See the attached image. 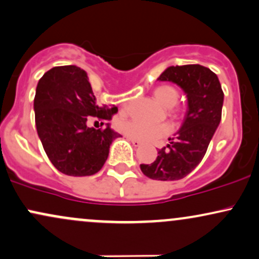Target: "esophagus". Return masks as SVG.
I'll return each instance as SVG.
<instances>
[{"mask_svg":"<svg viewBox=\"0 0 259 259\" xmlns=\"http://www.w3.org/2000/svg\"><path fill=\"white\" fill-rule=\"evenodd\" d=\"M126 139H127V141H130L133 144V146H135V147H139L140 145H141V142L140 141H138V140H135V139H132V138H127L126 136Z\"/></svg>","mask_w":259,"mask_h":259,"instance_id":"34e87169","label":"esophagus"}]
</instances>
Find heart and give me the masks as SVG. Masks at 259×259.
Masks as SVG:
<instances>
[{
  "label": "heart",
  "mask_w": 259,
  "mask_h": 259,
  "mask_svg": "<svg viewBox=\"0 0 259 259\" xmlns=\"http://www.w3.org/2000/svg\"><path fill=\"white\" fill-rule=\"evenodd\" d=\"M154 99L158 102L162 103L163 106L167 108H171L178 103L179 101V94L171 86H159L153 92ZM124 106H127L126 103ZM118 130L121 134L138 140L142 142H153L158 141L170 134L171 127L169 124H147L145 121L138 119H130V120H121L118 123Z\"/></svg>",
  "instance_id": "heart-1"
}]
</instances>
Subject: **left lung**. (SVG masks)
<instances>
[{"label": "left lung", "instance_id": "1", "mask_svg": "<svg viewBox=\"0 0 259 259\" xmlns=\"http://www.w3.org/2000/svg\"><path fill=\"white\" fill-rule=\"evenodd\" d=\"M160 81L179 85L187 96L185 119L175 138L151 164H140L147 178L160 181L180 180L200 164L222 119L224 92L218 76L200 64L169 67Z\"/></svg>", "mask_w": 259, "mask_h": 259}]
</instances>
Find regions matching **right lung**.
<instances>
[{
	"instance_id": "add662e5",
	"label": "right lung",
	"mask_w": 259,
	"mask_h": 259,
	"mask_svg": "<svg viewBox=\"0 0 259 259\" xmlns=\"http://www.w3.org/2000/svg\"><path fill=\"white\" fill-rule=\"evenodd\" d=\"M35 124L45 152L57 170L70 177H89L101 170L109 146L120 134L86 125L89 117L105 121L118 112L96 103L88 74L76 65L50 69L38 80L34 99Z\"/></svg>"
}]
</instances>
